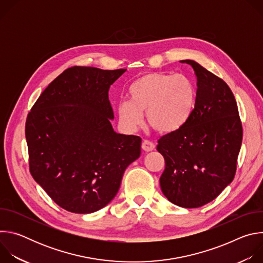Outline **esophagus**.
Returning <instances> with one entry per match:
<instances>
[{
	"label": "esophagus",
	"mask_w": 263,
	"mask_h": 263,
	"mask_svg": "<svg viewBox=\"0 0 263 263\" xmlns=\"http://www.w3.org/2000/svg\"><path fill=\"white\" fill-rule=\"evenodd\" d=\"M141 147H142L143 151H145V152H151L155 148V144L149 140H143L142 143H141Z\"/></svg>",
	"instance_id": "34e87169"
}]
</instances>
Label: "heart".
I'll return each instance as SVG.
<instances>
[{
    "mask_svg": "<svg viewBox=\"0 0 263 263\" xmlns=\"http://www.w3.org/2000/svg\"><path fill=\"white\" fill-rule=\"evenodd\" d=\"M129 101L119 104V117L128 130H136L145 112L147 124L161 133L181 128L190 119L196 104L194 82L186 74L148 72L128 89Z\"/></svg>",
    "mask_w": 263,
    "mask_h": 263,
    "instance_id": "obj_1",
    "label": "heart"
}]
</instances>
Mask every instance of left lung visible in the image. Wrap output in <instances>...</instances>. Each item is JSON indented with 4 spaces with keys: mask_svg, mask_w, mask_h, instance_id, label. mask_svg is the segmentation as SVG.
<instances>
[{
    "mask_svg": "<svg viewBox=\"0 0 263 263\" xmlns=\"http://www.w3.org/2000/svg\"><path fill=\"white\" fill-rule=\"evenodd\" d=\"M197 97L190 119L158 140L164 157L163 195L173 204L198 208L214 200L233 181L242 141V126L227 83L194 60Z\"/></svg>",
    "mask_w": 263,
    "mask_h": 263,
    "instance_id": "1",
    "label": "left lung"
}]
</instances>
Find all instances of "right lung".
I'll return each instance as SVG.
<instances>
[{
  "label": "right lung",
  "instance_id": "right-lung-1",
  "mask_svg": "<svg viewBox=\"0 0 263 263\" xmlns=\"http://www.w3.org/2000/svg\"><path fill=\"white\" fill-rule=\"evenodd\" d=\"M127 69L72 66L50 83L26 121L33 179L61 208L91 213L118 194L141 138L117 133L108 91Z\"/></svg>",
  "mask_w": 263,
  "mask_h": 263
}]
</instances>
